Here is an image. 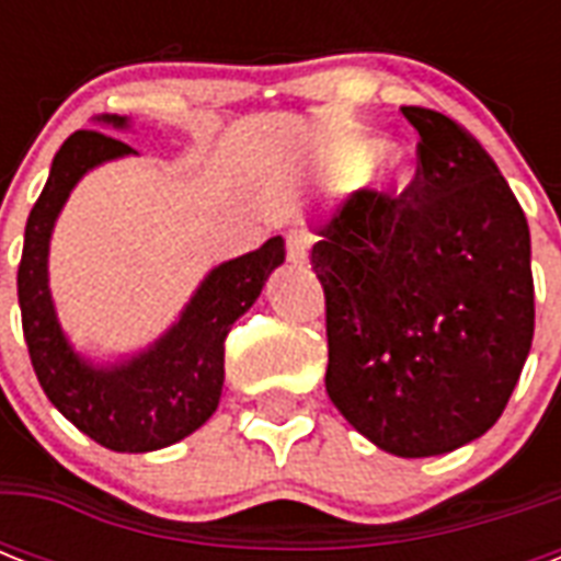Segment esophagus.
Listing matches in <instances>:
<instances>
[{
  "instance_id": "1",
  "label": "esophagus",
  "mask_w": 561,
  "mask_h": 561,
  "mask_svg": "<svg viewBox=\"0 0 561 561\" xmlns=\"http://www.w3.org/2000/svg\"><path fill=\"white\" fill-rule=\"evenodd\" d=\"M285 247H288L290 262H306L308 250H311V236L299 227L288 229V232H285Z\"/></svg>"
}]
</instances>
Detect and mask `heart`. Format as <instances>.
Here are the masks:
<instances>
[{
    "label": "heart",
    "mask_w": 561,
    "mask_h": 561,
    "mask_svg": "<svg viewBox=\"0 0 561 561\" xmlns=\"http://www.w3.org/2000/svg\"><path fill=\"white\" fill-rule=\"evenodd\" d=\"M364 160H367V148H355L350 157V165H364ZM404 171L408 169H404L401 157H396V153H378V157L369 160L364 174H367V180L375 183V186H392V183L404 180Z\"/></svg>",
    "instance_id": "1"
}]
</instances>
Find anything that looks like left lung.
I'll return each instance as SVG.
<instances>
[{
	"label": "left lung",
	"instance_id": "1",
	"mask_svg": "<svg viewBox=\"0 0 561 561\" xmlns=\"http://www.w3.org/2000/svg\"><path fill=\"white\" fill-rule=\"evenodd\" d=\"M401 113L419 130L416 178L350 197L317 229L311 264L334 408L381 451L434 457L495 425L530 355V227L466 127Z\"/></svg>",
	"mask_w": 561,
	"mask_h": 561
}]
</instances>
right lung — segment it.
I'll list each match as a JSON object with an SVG mask.
<instances>
[{
	"label": "right lung",
	"mask_w": 561,
	"mask_h": 561,
	"mask_svg": "<svg viewBox=\"0 0 561 561\" xmlns=\"http://www.w3.org/2000/svg\"><path fill=\"white\" fill-rule=\"evenodd\" d=\"M99 122L127 127L122 116ZM130 153H136L130 145L101 130H78L60 145L25 224L16 294L31 367L48 401L110 451L145 454L180 443L215 413L224 387V341L285 262V241L276 236L253 253L218 264L178 323L134 358L107 367L81 358L57 323L48 290V241L75 183L101 162Z\"/></svg>",
	"instance_id": "1"
}]
</instances>
